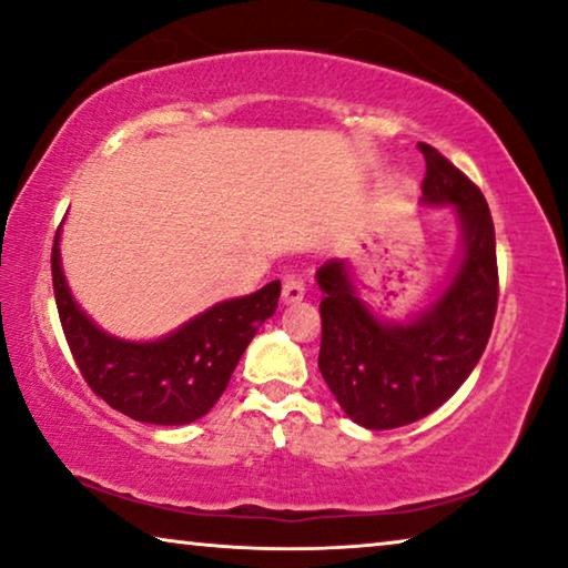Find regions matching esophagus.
Here are the masks:
<instances>
[{"label": "esophagus", "instance_id": "1", "mask_svg": "<svg viewBox=\"0 0 568 568\" xmlns=\"http://www.w3.org/2000/svg\"><path fill=\"white\" fill-rule=\"evenodd\" d=\"M304 292H307V284H304V278L300 274H294V272L284 274V278H282V300L286 304L304 300Z\"/></svg>", "mask_w": 568, "mask_h": 568}]
</instances>
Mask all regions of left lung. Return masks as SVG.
<instances>
[{
    "label": "left lung",
    "mask_w": 568,
    "mask_h": 568,
    "mask_svg": "<svg viewBox=\"0 0 568 568\" xmlns=\"http://www.w3.org/2000/svg\"><path fill=\"white\" fill-rule=\"evenodd\" d=\"M422 205H452L462 243L439 296L406 322L383 320L357 294L351 266L329 258L322 290L320 373L343 412L365 429L414 424L436 412L467 381L485 353L497 310V261L490 207L467 174L429 144Z\"/></svg>",
    "instance_id": "1"
}]
</instances>
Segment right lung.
<instances>
[{
    "label": "right lung",
    "instance_id": "add662e5",
    "mask_svg": "<svg viewBox=\"0 0 568 568\" xmlns=\"http://www.w3.org/2000/svg\"><path fill=\"white\" fill-rule=\"evenodd\" d=\"M52 290L68 347L93 394L134 422L182 426L205 416L223 396L243 351L276 312L282 282L217 302L160 339L134 343L103 333L78 307L60 264L58 229Z\"/></svg>",
    "mask_w": 568,
    "mask_h": 568
}]
</instances>
